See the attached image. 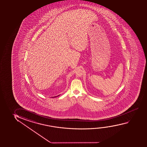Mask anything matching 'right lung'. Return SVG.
<instances>
[{
	"mask_svg": "<svg viewBox=\"0 0 147 147\" xmlns=\"http://www.w3.org/2000/svg\"><path fill=\"white\" fill-rule=\"evenodd\" d=\"M55 97H56V96H54V97H53V98H55Z\"/></svg>",
	"mask_w": 147,
	"mask_h": 147,
	"instance_id": "obj_1",
	"label": "right lung"
}]
</instances>
